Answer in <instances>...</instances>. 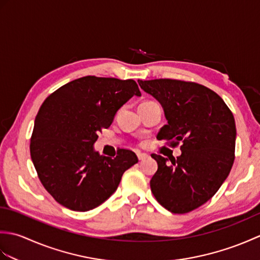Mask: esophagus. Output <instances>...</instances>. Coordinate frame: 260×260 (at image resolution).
Returning <instances> with one entry per match:
<instances>
[{
  "label": "esophagus",
  "instance_id": "34e87169",
  "mask_svg": "<svg viewBox=\"0 0 260 260\" xmlns=\"http://www.w3.org/2000/svg\"><path fill=\"white\" fill-rule=\"evenodd\" d=\"M147 154H145V153H137V158L140 159V161H143V159H145V158H147Z\"/></svg>",
  "mask_w": 260,
  "mask_h": 260
}]
</instances>
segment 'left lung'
I'll use <instances>...</instances> for the list:
<instances>
[{
    "instance_id": "1",
    "label": "left lung",
    "mask_w": 260,
    "mask_h": 260,
    "mask_svg": "<svg viewBox=\"0 0 260 260\" xmlns=\"http://www.w3.org/2000/svg\"><path fill=\"white\" fill-rule=\"evenodd\" d=\"M161 103L168 124L158 140L182 154L169 159L152 154L157 171L150 182L157 202L172 213H187L211 199L228 178L235 161L234 115L218 93L192 81L137 80ZM170 163H168V161Z\"/></svg>"
}]
</instances>
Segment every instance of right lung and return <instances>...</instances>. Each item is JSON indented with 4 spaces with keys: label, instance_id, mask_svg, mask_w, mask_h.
<instances>
[{
    "label": "right lung",
    "instance_id": "obj_1",
    "mask_svg": "<svg viewBox=\"0 0 260 260\" xmlns=\"http://www.w3.org/2000/svg\"><path fill=\"white\" fill-rule=\"evenodd\" d=\"M134 95L141 91L133 79L86 76L60 87L41 105L30 154L39 180L61 206L80 212L101 206L139 162L129 150L120 148L112 158L92 146Z\"/></svg>",
    "mask_w": 260,
    "mask_h": 260
}]
</instances>
